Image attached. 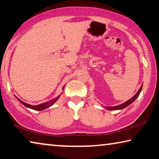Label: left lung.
<instances>
[{
    "instance_id": "obj_1",
    "label": "left lung",
    "mask_w": 159,
    "mask_h": 159,
    "mask_svg": "<svg viewBox=\"0 0 159 159\" xmlns=\"http://www.w3.org/2000/svg\"><path fill=\"white\" fill-rule=\"evenodd\" d=\"M143 85V84H142ZM142 85L140 87V89H139L138 92L136 93V94L133 96L131 99H129V100H127V101H126L125 102L122 103V104L119 105H117V106H114V107H106L105 108L107 109L108 110H122L125 108L126 107H127L128 105H129L130 104H132V103L134 101V100L137 99L138 98L139 95L141 91H142Z\"/></svg>"
}]
</instances>
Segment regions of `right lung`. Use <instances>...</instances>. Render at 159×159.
Returning a JSON list of instances; mask_svg holds the SVG:
<instances>
[{
  "instance_id": "add662e5",
  "label": "right lung",
  "mask_w": 159,
  "mask_h": 159,
  "mask_svg": "<svg viewBox=\"0 0 159 159\" xmlns=\"http://www.w3.org/2000/svg\"><path fill=\"white\" fill-rule=\"evenodd\" d=\"M64 86H65V85H64ZM64 86L63 87V90H64ZM60 95H59V96L54 98V99L49 100V101L46 102H44V103H42V104H39L38 105H32L27 104V103L24 102L23 101H22V100H20L19 98H17L16 96V98H17V100H19V102H20L22 105H25V107L30 108V109L34 110H39V111H40V110H44L46 109V108L49 107L50 106H52V105L54 104V103L56 102L58 99H59V97H60Z\"/></svg>"
}]
</instances>
